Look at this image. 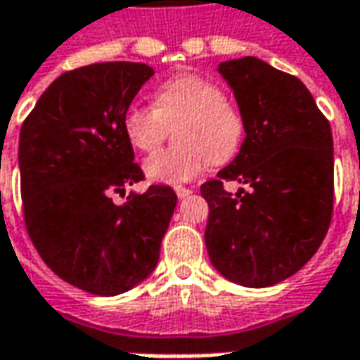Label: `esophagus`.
<instances>
[{"mask_svg":"<svg viewBox=\"0 0 360 360\" xmlns=\"http://www.w3.org/2000/svg\"><path fill=\"white\" fill-rule=\"evenodd\" d=\"M174 192H176V196H178V198H186V196L192 194V190L186 186H174Z\"/></svg>","mask_w":360,"mask_h":360,"instance_id":"esophagus-1","label":"esophagus"}]
</instances>
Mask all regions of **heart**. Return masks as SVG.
Returning a JSON list of instances; mask_svg holds the SVG:
<instances>
[{
	"instance_id": "obj_1",
	"label": "heart",
	"mask_w": 360,
	"mask_h": 360,
	"mask_svg": "<svg viewBox=\"0 0 360 360\" xmlns=\"http://www.w3.org/2000/svg\"><path fill=\"white\" fill-rule=\"evenodd\" d=\"M176 123L174 137L181 146L144 162L152 182L182 184L198 178L210 162L226 164L238 154L246 131L242 112L218 84L198 74H180L156 90L154 105L128 108L124 134L136 150L155 152Z\"/></svg>"
}]
</instances>
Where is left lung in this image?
<instances>
[{"instance_id": "obj_1", "label": "left lung", "mask_w": 360, "mask_h": 360, "mask_svg": "<svg viewBox=\"0 0 360 360\" xmlns=\"http://www.w3.org/2000/svg\"><path fill=\"white\" fill-rule=\"evenodd\" d=\"M244 118L238 156L200 186L204 240L214 269L262 288L292 276L325 240L333 218V131L307 86L258 58L220 63ZM226 181L247 186L232 197Z\"/></svg>"}]
</instances>
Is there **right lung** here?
<instances>
[{
	"mask_svg": "<svg viewBox=\"0 0 360 360\" xmlns=\"http://www.w3.org/2000/svg\"><path fill=\"white\" fill-rule=\"evenodd\" d=\"M154 70L102 62L70 70L41 94L20 131L23 222L41 260L65 283L114 297L154 270L176 208L170 186H148L124 114Z\"/></svg>",
	"mask_w": 360,
	"mask_h": 360,
	"instance_id": "right-lung-1",
	"label": "right lung"
}]
</instances>
